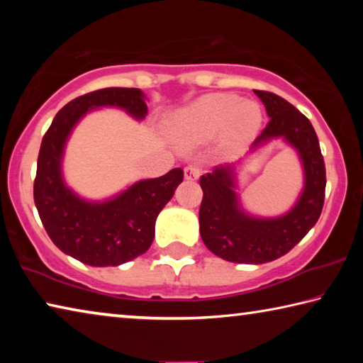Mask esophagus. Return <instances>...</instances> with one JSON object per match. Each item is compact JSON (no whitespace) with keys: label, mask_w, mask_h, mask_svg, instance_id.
I'll return each instance as SVG.
<instances>
[{"label":"esophagus","mask_w":363,"mask_h":363,"mask_svg":"<svg viewBox=\"0 0 363 363\" xmlns=\"http://www.w3.org/2000/svg\"><path fill=\"white\" fill-rule=\"evenodd\" d=\"M200 173H201V168L199 167L196 163H192V164H187L186 168H184V177L189 181H195L199 179L200 177Z\"/></svg>","instance_id":"esophagus-1"}]
</instances>
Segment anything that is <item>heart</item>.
I'll return each mask as SVG.
<instances>
[{
	"label": "heart",
	"instance_id": "obj_1",
	"mask_svg": "<svg viewBox=\"0 0 363 363\" xmlns=\"http://www.w3.org/2000/svg\"><path fill=\"white\" fill-rule=\"evenodd\" d=\"M261 121L259 107L233 94H211L194 102L174 118V134L182 143H200L223 128L229 134L253 133Z\"/></svg>",
	"mask_w": 363,
	"mask_h": 363
}]
</instances>
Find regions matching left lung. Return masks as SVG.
I'll return each mask as SVG.
<instances>
[{
  "label": "left lung",
  "instance_id": "obj_1",
  "mask_svg": "<svg viewBox=\"0 0 363 363\" xmlns=\"http://www.w3.org/2000/svg\"><path fill=\"white\" fill-rule=\"evenodd\" d=\"M266 106L270 120L253 147L272 138H285L298 150L304 168V190L290 213L275 219L245 214L233 192V167H216L200 177L203 200L200 205V235L206 248L223 259L237 264H264L286 255L320 218L325 186V163L311 121L269 91H255Z\"/></svg>",
  "mask_w": 363,
  "mask_h": 363
}]
</instances>
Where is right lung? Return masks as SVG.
<instances>
[{
    "label": "right lung",
    "mask_w": 363,
    "mask_h": 363,
    "mask_svg": "<svg viewBox=\"0 0 363 363\" xmlns=\"http://www.w3.org/2000/svg\"><path fill=\"white\" fill-rule=\"evenodd\" d=\"M113 106L144 118L147 104L138 88H104L70 101L41 140L33 199L40 219L56 247L88 266H120L150 248L155 220L184 179L181 168L136 182L104 203H89L65 186L60 173L65 140L91 108Z\"/></svg>",
    "instance_id": "1"
}]
</instances>
